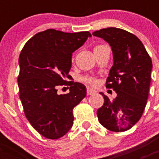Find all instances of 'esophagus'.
I'll use <instances>...</instances> for the list:
<instances>
[{"label":"esophagus","mask_w":159,"mask_h":159,"mask_svg":"<svg viewBox=\"0 0 159 159\" xmlns=\"http://www.w3.org/2000/svg\"><path fill=\"white\" fill-rule=\"evenodd\" d=\"M95 93H96V91L92 89V88H88V89H87V95H93V94H95Z\"/></svg>","instance_id":"esophagus-1"}]
</instances>
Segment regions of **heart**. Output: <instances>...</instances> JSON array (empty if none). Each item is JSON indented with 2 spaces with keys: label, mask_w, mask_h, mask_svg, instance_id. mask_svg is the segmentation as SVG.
<instances>
[{
  "label": "heart",
  "mask_w": 159,
  "mask_h": 159,
  "mask_svg": "<svg viewBox=\"0 0 159 159\" xmlns=\"http://www.w3.org/2000/svg\"><path fill=\"white\" fill-rule=\"evenodd\" d=\"M100 45H98L96 47H99ZM95 47V48H96ZM84 81L85 83L88 84H91V85H94V84H96V80H95L94 77H91V76H87V77H84Z\"/></svg>",
  "instance_id": "b5f03b06"
}]
</instances>
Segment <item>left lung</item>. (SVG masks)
I'll return each mask as SVG.
<instances>
[{
  "label": "left lung",
  "instance_id": "obj_1",
  "mask_svg": "<svg viewBox=\"0 0 159 159\" xmlns=\"http://www.w3.org/2000/svg\"><path fill=\"white\" fill-rule=\"evenodd\" d=\"M92 35L111 47L114 64L106 88L117 94L116 99L110 100L101 92L104 102L97 111V116L107 130L126 131L139 120L147 105L152 61L141 40L127 31L111 27Z\"/></svg>",
  "mask_w": 159,
  "mask_h": 159
}]
</instances>
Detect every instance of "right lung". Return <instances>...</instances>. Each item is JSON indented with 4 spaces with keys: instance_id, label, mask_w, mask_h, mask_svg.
<instances>
[{
    "instance_id": "obj_1",
    "label": "right lung",
    "mask_w": 159,
    "mask_h": 159,
    "mask_svg": "<svg viewBox=\"0 0 159 159\" xmlns=\"http://www.w3.org/2000/svg\"><path fill=\"white\" fill-rule=\"evenodd\" d=\"M92 35L47 29L32 36L19 57L17 82L25 115L43 137L57 139L73 125V108L86 96V87L69 81L72 52ZM70 87V93L59 95L57 88Z\"/></svg>"
}]
</instances>
